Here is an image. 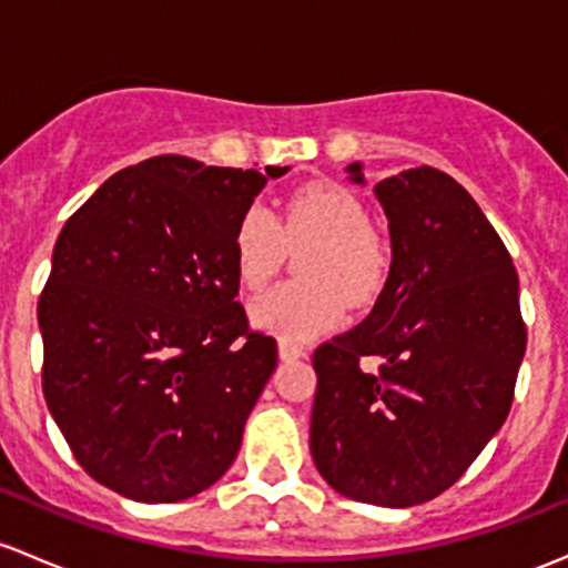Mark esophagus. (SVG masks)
<instances>
[{"label":"esophagus","mask_w":568,"mask_h":568,"mask_svg":"<svg viewBox=\"0 0 568 568\" xmlns=\"http://www.w3.org/2000/svg\"><path fill=\"white\" fill-rule=\"evenodd\" d=\"M277 351H280V359H302L304 354H307V351L302 348V345H294V343H288V339H280V345H277Z\"/></svg>","instance_id":"34e87169"}]
</instances>
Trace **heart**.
<instances>
[{"label": "heart", "instance_id": "obj_1", "mask_svg": "<svg viewBox=\"0 0 568 568\" xmlns=\"http://www.w3.org/2000/svg\"><path fill=\"white\" fill-rule=\"evenodd\" d=\"M313 242L302 255V283H283L250 304V318L283 339H310L345 318V300L362 310L381 300L392 272L389 242L369 225L354 190L315 179L285 195L277 212L253 204L234 229V264L247 291L280 272L285 244Z\"/></svg>", "mask_w": 568, "mask_h": 568}]
</instances>
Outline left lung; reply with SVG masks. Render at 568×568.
<instances>
[{"label": "left lung", "mask_w": 568, "mask_h": 568, "mask_svg": "<svg viewBox=\"0 0 568 568\" xmlns=\"http://www.w3.org/2000/svg\"><path fill=\"white\" fill-rule=\"evenodd\" d=\"M348 171L362 182L359 163ZM375 195L389 283L359 326L315 348L310 449L339 495L399 509L449 489L498 433L528 332L509 250L463 184L422 165Z\"/></svg>", "instance_id": "left-lung-1"}]
</instances>
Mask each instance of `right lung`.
<instances>
[{
    "mask_svg": "<svg viewBox=\"0 0 568 568\" xmlns=\"http://www.w3.org/2000/svg\"><path fill=\"white\" fill-rule=\"evenodd\" d=\"M266 176L158 154L105 179L53 244L38 302L45 403L81 468L124 498L212 487L277 367L234 264Z\"/></svg>",
    "mask_w": 568,
    "mask_h": 568,
    "instance_id": "obj_1",
    "label": "right lung"
}]
</instances>
